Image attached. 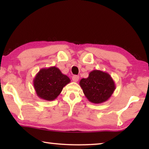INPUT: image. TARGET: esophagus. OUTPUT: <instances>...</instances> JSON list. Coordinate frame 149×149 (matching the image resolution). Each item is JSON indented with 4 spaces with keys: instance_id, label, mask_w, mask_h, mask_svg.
<instances>
[{
    "instance_id": "esophagus-1",
    "label": "esophagus",
    "mask_w": 149,
    "mask_h": 149,
    "mask_svg": "<svg viewBox=\"0 0 149 149\" xmlns=\"http://www.w3.org/2000/svg\"><path fill=\"white\" fill-rule=\"evenodd\" d=\"M79 79V77L78 76V75H74V76L72 77V80L74 81V82H77L78 81V80Z\"/></svg>"
}]
</instances>
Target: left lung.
Segmentation results:
<instances>
[{"instance_id":"1","label":"left lung","mask_w":149,"mask_h":149,"mask_svg":"<svg viewBox=\"0 0 149 149\" xmlns=\"http://www.w3.org/2000/svg\"><path fill=\"white\" fill-rule=\"evenodd\" d=\"M79 85L89 101L100 104L110 99L116 89L114 80L107 72L94 70L87 78L80 80Z\"/></svg>"}]
</instances>
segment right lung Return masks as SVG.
Returning a JSON list of instances; mask_svg holds the SVG:
<instances>
[{
	"label": "right lung",
	"instance_id": "obj_1",
	"mask_svg": "<svg viewBox=\"0 0 149 149\" xmlns=\"http://www.w3.org/2000/svg\"><path fill=\"white\" fill-rule=\"evenodd\" d=\"M70 82V79L66 75L58 68L52 66L39 70L33 79V87L40 99L50 101L56 99Z\"/></svg>",
	"mask_w": 149,
	"mask_h": 149
}]
</instances>
